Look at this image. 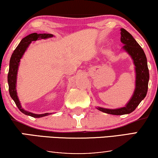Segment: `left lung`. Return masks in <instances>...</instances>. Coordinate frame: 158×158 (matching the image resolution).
Returning <instances> with one entry per match:
<instances>
[{"label": "left lung", "instance_id": "left-lung-1", "mask_svg": "<svg viewBox=\"0 0 158 158\" xmlns=\"http://www.w3.org/2000/svg\"><path fill=\"white\" fill-rule=\"evenodd\" d=\"M121 42L124 44L123 48L132 58L136 70V88L131 100L125 107L116 109H108L97 108L99 111L113 115H123L130 114L135 111L137 106L146 96L148 89V81L150 78L146 55L143 49L139 46L131 34L124 29H120Z\"/></svg>", "mask_w": 158, "mask_h": 158}]
</instances>
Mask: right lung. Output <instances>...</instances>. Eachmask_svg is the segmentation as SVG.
Returning a JSON list of instances; mask_svg holds the SVG:
<instances>
[{"mask_svg": "<svg viewBox=\"0 0 158 158\" xmlns=\"http://www.w3.org/2000/svg\"><path fill=\"white\" fill-rule=\"evenodd\" d=\"M53 35L51 34H37V33H33L29 34L22 39L21 42L17 46V47L15 49V50L13 52L11 57L10 60V64H9V71H8V90H9L10 96L11 97L13 100L14 101L15 103L18 107V109L22 112L23 114H26V115L32 116L34 118H40L42 116H45L49 115V113L43 114H32L31 112L23 110L21 108L20 101H19L18 96H17L16 90V76H17V72H18V68L19 62L20 60L22 57L23 53L27 50L28 46H29L30 43L33 41H36L40 39H47L49 37H52Z\"/></svg>", "mask_w": 158, "mask_h": 158, "instance_id": "obj_1", "label": "right lung"}]
</instances>
